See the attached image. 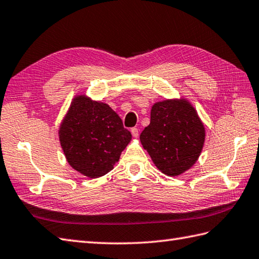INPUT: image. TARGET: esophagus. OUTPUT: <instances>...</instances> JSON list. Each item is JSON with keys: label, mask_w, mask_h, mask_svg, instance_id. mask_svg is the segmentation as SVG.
<instances>
[{"label": "esophagus", "mask_w": 259, "mask_h": 259, "mask_svg": "<svg viewBox=\"0 0 259 259\" xmlns=\"http://www.w3.org/2000/svg\"><path fill=\"white\" fill-rule=\"evenodd\" d=\"M131 134H133V136H134V138H138V136H139V130L137 129V128H131Z\"/></svg>", "instance_id": "1"}]
</instances>
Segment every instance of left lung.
<instances>
[{"label": "left lung", "mask_w": 259, "mask_h": 259, "mask_svg": "<svg viewBox=\"0 0 259 259\" xmlns=\"http://www.w3.org/2000/svg\"><path fill=\"white\" fill-rule=\"evenodd\" d=\"M205 137L202 121L187 99H166L152 106L150 124L141 133L140 141L156 167L175 177L196 163Z\"/></svg>", "instance_id": "obj_1"}]
</instances>
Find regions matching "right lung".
Masks as SVG:
<instances>
[{
    "instance_id": "obj_1",
    "label": "right lung",
    "mask_w": 259,
    "mask_h": 259,
    "mask_svg": "<svg viewBox=\"0 0 259 259\" xmlns=\"http://www.w3.org/2000/svg\"><path fill=\"white\" fill-rule=\"evenodd\" d=\"M131 137L109 104L85 95L73 98L59 128L67 161L89 178H99L112 170Z\"/></svg>"
}]
</instances>
